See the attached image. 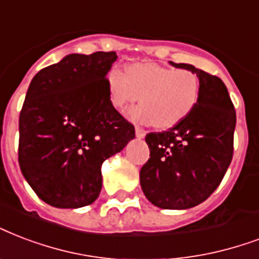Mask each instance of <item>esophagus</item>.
Masks as SVG:
<instances>
[{
    "label": "esophagus",
    "instance_id": "1",
    "mask_svg": "<svg viewBox=\"0 0 259 259\" xmlns=\"http://www.w3.org/2000/svg\"><path fill=\"white\" fill-rule=\"evenodd\" d=\"M145 134H147L145 130L141 129V127H136V136H137V138H144L145 137Z\"/></svg>",
    "mask_w": 259,
    "mask_h": 259
}]
</instances>
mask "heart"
Instances as JSON below:
<instances>
[{
  "mask_svg": "<svg viewBox=\"0 0 259 259\" xmlns=\"http://www.w3.org/2000/svg\"><path fill=\"white\" fill-rule=\"evenodd\" d=\"M108 103L116 111L134 104L129 112L138 123H153L157 129H169L186 118L198 103L200 77L189 69H171L157 64H132L126 74L111 69L106 76Z\"/></svg>",
  "mask_w": 259,
  "mask_h": 259,
  "instance_id": "b5f03b06",
  "label": "heart"
}]
</instances>
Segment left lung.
<instances>
[{
  "label": "left lung",
  "mask_w": 259,
  "mask_h": 259,
  "mask_svg": "<svg viewBox=\"0 0 259 259\" xmlns=\"http://www.w3.org/2000/svg\"><path fill=\"white\" fill-rule=\"evenodd\" d=\"M169 64L197 73L200 99L181 123L147 134L151 157L140 171V183L157 208L189 209L216 190L230 167L236 112L222 78L193 65Z\"/></svg>",
  "instance_id": "1"
}]
</instances>
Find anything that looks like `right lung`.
Segmentation results:
<instances>
[{
  "instance_id": "add662e5",
  "label": "right lung",
  "mask_w": 259,
  "mask_h": 259,
  "mask_svg": "<svg viewBox=\"0 0 259 259\" xmlns=\"http://www.w3.org/2000/svg\"><path fill=\"white\" fill-rule=\"evenodd\" d=\"M115 51L69 54L37 72L19 119V164L36 195L55 208L92 204L103 161L136 137L111 107L106 76Z\"/></svg>"
}]
</instances>
